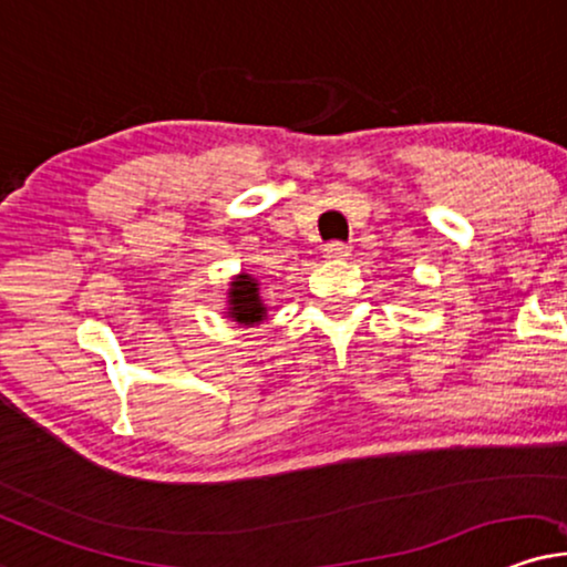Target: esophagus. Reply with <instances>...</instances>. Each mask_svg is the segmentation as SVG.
Masks as SVG:
<instances>
[{
    "label": "esophagus",
    "instance_id": "1",
    "mask_svg": "<svg viewBox=\"0 0 567 567\" xmlns=\"http://www.w3.org/2000/svg\"><path fill=\"white\" fill-rule=\"evenodd\" d=\"M349 251H352V249H349L347 244L331 241V244H326V247H323V257H326V260H331V262H339V260H347Z\"/></svg>",
    "mask_w": 567,
    "mask_h": 567
}]
</instances>
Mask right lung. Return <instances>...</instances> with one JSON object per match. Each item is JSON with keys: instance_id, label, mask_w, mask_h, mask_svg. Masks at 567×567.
<instances>
[{"instance_id": "1", "label": "right lung", "mask_w": 567, "mask_h": 567, "mask_svg": "<svg viewBox=\"0 0 567 567\" xmlns=\"http://www.w3.org/2000/svg\"><path fill=\"white\" fill-rule=\"evenodd\" d=\"M226 318L234 320L236 326L251 328L260 326L268 318V307L260 297V281L251 272H239L228 281V299H226Z\"/></svg>"}]
</instances>
